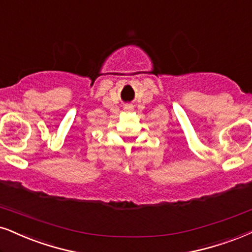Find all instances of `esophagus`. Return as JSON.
Returning a JSON list of instances; mask_svg holds the SVG:
<instances>
[{
	"label": "esophagus",
	"mask_w": 252,
	"mask_h": 252,
	"mask_svg": "<svg viewBox=\"0 0 252 252\" xmlns=\"http://www.w3.org/2000/svg\"><path fill=\"white\" fill-rule=\"evenodd\" d=\"M132 108H133V105H131V104H127V105H125V107H124V110L125 111H132Z\"/></svg>",
	"instance_id": "obj_1"
}]
</instances>
